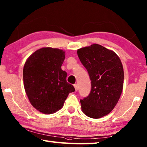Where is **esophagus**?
<instances>
[{
  "label": "esophagus",
  "instance_id": "1",
  "mask_svg": "<svg viewBox=\"0 0 147 147\" xmlns=\"http://www.w3.org/2000/svg\"><path fill=\"white\" fill-rule=\"evenodd\" d=\"M74 88H75V89H76V91H77L78 90V86L77 84H74Z\"/></svg>",
  "mask_w": 147,
  "mask_h": 147
}]
</instances>
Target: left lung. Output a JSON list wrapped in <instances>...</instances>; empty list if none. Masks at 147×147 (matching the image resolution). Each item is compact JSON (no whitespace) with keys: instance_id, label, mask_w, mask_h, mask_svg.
Wrapping results in <instances>:
<instances>
[{"instance_id":"8db88e82","label":"left lung","mask_w":147,"mask_h":147,"mask_svg":"<svg viewBox=\"0 0 147 147\" xmlns=\"http://www.w3.org/2000/svg\"><path fill=\"white\" fill-rule=\"evenodd\" d=\"M78 55L88 70L91 90L80 99L82 111L93 119L107 115L114 109L122 93L124 71L117 55L99 44L79 49Z\"/></svg>"}]
</instances>
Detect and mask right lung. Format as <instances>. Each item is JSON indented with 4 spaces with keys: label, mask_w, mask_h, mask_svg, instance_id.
<instances>
[{
    "label": "right lung",
    "mask_w": 147,
    "mask_h": 147,
    "mask_svg": "<svg viewBox=\"0 0 147 147\" xmlns=\"http://www.w3.org/2000/svg\"><path fill=\"white\" fill-rule=\"evenodd\" d=\"M64 59L63 50L43 48L33 53L24 64L25 91L32 105L44 114L60 109L69 93L75 91L61 68Z\"/></svg>",
    "instance_id": "add662e5"
}]
</instances>
